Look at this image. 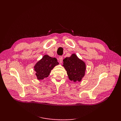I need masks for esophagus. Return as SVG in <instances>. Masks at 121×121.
<instances>
[{
    "instance_id": "1",
    "label": "esophagus",
    "mask_w": 121,
    "mask_h": 121,
    "mask_svg": "<svg viewBox=\"0 0 121 121\" xmlns=\"http://www.w3.org/2000/svg\"><path fill=\"white\" fill-rule=\"evenodd\" d=\"M58 60H59L60 63H61L62 62H63V56H59V57H58Z\"/></svg>"
}]
</instances>
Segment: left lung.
I'll return each instance as SVG.
<instances>
[{
	"instance_id": "obj_1",
	"label": "left lung",
	"mask_w": 121,
	"mask_h": 121,
	"mask_svg": "<svg viewBox=\"0 0 121 121\" xmlns=\"http://www.w3.org/2000/svg\"><path fill=\"white\" fill-rule=\"evenodd\" d=\"M63 66L67 71L69 79L74 82L80 81L85 75V64L75 54L63 60Z\"/></svg>"
}]
</instances>
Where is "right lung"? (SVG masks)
<instances>
[{
  "instance_id": "obj_1",
  "label": "right lung",
  "mask_w": 121,
  "mask_h": 121,
  "mask_svg": "<svg viewBox=\"0 0 121 121\" xmlns=\"http://www.w3.org/2000/svg\"><path fill=\"white\" fill-rule=\"evenodd\" d=\"M58 63L56 58L45 55L41 60L37 62L34 67L36 75L38 80H42L48 76L52 69Z\"/></svg>"
}]
</instances>
